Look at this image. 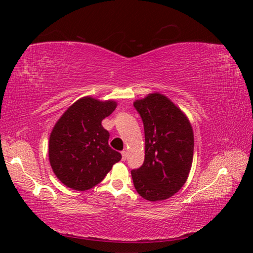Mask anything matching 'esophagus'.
Instances as JSON below:
<instances>
[{"mask_svg":"<svg viewBox=\"0 0 253 253\" xmlns=\"http://www.w3.org/2000/svg\"><path fill=\"white\" fill-rule=\"evenodd\" d=\"M121 155H122V160H126V155H127V152L126 150H124L121 152Z\"/></svg>","mask_w":253,"mask_h":253,"instance_id":"34e87169","label":"esophagus"}]
</instances>
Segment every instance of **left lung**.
Returning a JSON list of instances; mask_svg holds the SVG:
<instances>
[{
    "label": "left lung",
    "mask_w": 253,
    "mask_h": 253,
    "mask_svg": "<svg viewBox=\"0 0 253 253\" xmlns=\"http://www.w3.org/2000/svg\"><path fill=\"white\" fill-rule=\"evenodd\" d=\"M145 138L144 162L131 171L144 200L164 201L183 186L192 166L194 137L189 120L166 96L151 94L134 102Z\"/></svg>",
    "instance_id": "obj_1"
}]
</instances>
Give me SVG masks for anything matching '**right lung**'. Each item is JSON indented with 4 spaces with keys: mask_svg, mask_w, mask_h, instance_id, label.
Segmentation results:
<instances>
[{
    "mask_svg": "<svg viewBox=\"0 0 253 253\" xmlns=\"http://www.w3.org/2000/svg\"><path fill=\"white\" fill-rule=\"evenodd\" d=\"M116 105L114 101L84 97L53 127L49 137V163L66 187L77 191L95 187L121 159L120 153L109 145L110 133L101 125Z\"/></svg>",
    "mask_w": 253,
    "mask_h": 253,
    "instance_id": "1",
    "label": "right lung"
}]
</instances>
